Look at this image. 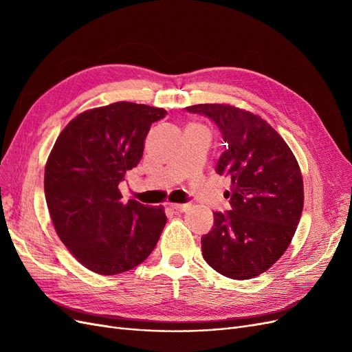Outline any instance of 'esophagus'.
I'll return each instance as SVG.
<instances>
[{
    "label": "esophagus",
    "instance_id": "obj_1",
    "mask_svg": "<svg viewBox=\"0 0 352 352\" xmlns=\"http://www.w3.org/2000/svg\"><path fill=\"white\" fill-rule=\"evenodd\" d=\"M170 208L182 212V211H186L189 208V204H170Z\"/></svg>",
    "mask_w": 352,
    "mask_h": 352
}]
</instances>
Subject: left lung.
I'll use <instances>...</instances> for the list:
<instances>
[{
	"instance_id": "obj_1",
	"label": "left lung",
	"mask_w": 352,
	"mask_h": 352,
	"mask_svg": "<svg viewBox=\"0 0 352 352\" xmlns=\"http://www.w3.org/2000/svg\"><path fill=\"white\" fill-rule=\"evenodd\" d=\"M225 141L216 172L229 176L232 210L214 212V226L201 238L204 260L230 279L269 270L295 235L304 207V184L291 148L260 116L230 104H197Z\"/></svg>"
}]
</instances>
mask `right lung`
Returning <instances> with one entry per match:
<instances>
[{
    "instance_id": "add662e5",
    "label": "right lung",
    "mask_w": 352,
    "mask_h": 352,
    "mask_svg": "<svg viewBox=\"0 0 352 352\" xmlns=\"http://www.w3.org/2000/svg\"><path fill=\"white\" fill-rule=\"evenodd\" d=\"M166 114L126 101L87 110L52 146L44 176L52 225L73 257L94 273L136 267L162 235L164 207L123 202L119 184L141 162L151 124Z\"/></svg>"
}]
</instances>
